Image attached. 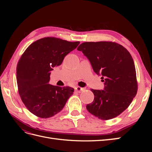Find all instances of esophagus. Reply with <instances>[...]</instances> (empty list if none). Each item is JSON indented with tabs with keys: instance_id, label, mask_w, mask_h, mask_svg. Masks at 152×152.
<instances>
[{
	"instance_id": "34e87169",
	"label": "esophagus",
	"mask_w": 152,
	"mask_h": 152,
	"mask_svg": "<svg viewBox=\"0 0 152 152\" xmlns=\"http://www.w3.org/2000/svg\"><path fill=\"white\" fill-rule=\"evenodd\" d=\"M85 89L84 88H82V87H80L79 86H77L75 87V91L77 92V93H80L82 91H83Z\"/></svg>"
}]
</instances>
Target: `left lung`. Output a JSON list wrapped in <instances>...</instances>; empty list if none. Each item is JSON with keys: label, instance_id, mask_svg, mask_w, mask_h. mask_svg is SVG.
<instances>
[{"label": "left lung", "instance_id": "1", "mask_svg": "<svg viewBox=\"0 0 152 152\" xmlns=\"http://www.w3.org/2000/svg\"><path fill=\"white\" fill-rule=\"evenodd\" d=\"M89 60L93 70L102 75L104 90L91 89L94 98L87 104L88 112L102 120L117 117L128 108L137 91L136 68L131 54L114 42H86L77 48Z\"/></svg>", "mask_w": 152, "mask_h": 152}]
</instances>
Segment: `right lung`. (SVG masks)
<instances>
[{
    "mask_svg": "<svg viewBox=\"0 0 152 152\" xmlns=\"http://www.w3.org/2000/svg\"><path fill=\"white\" fill-rule=\"evenodd\" d=\"M80 42L44 37L31 44L16 67L18 92L26 108L37 117L47 118L61 111L74 89L49 84L50 72Z\"/></svg>",
    "mask_w": 152,
    "mask_h": 152,
    "instance_id": "right-lung-1",
    "label": "right lung"
}]
</instances>
